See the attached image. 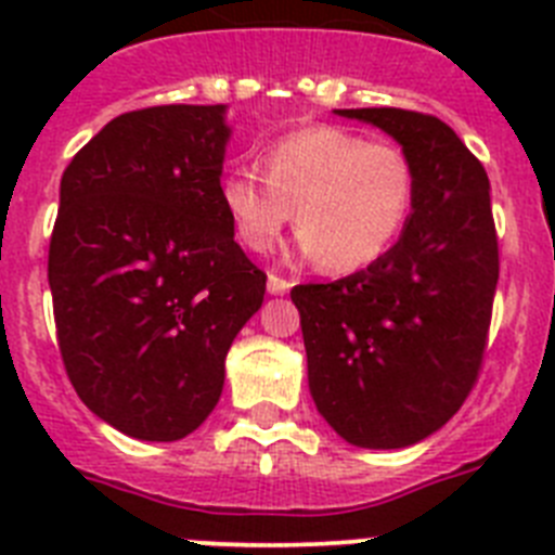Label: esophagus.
Here are the masks:
<instances>
[{
    "mask_svg": "<svg viewBox=\"0 0 555 555\" xmlns=\"http://www.w3.org/2000/svg\"><path fill=\"white\" fill-rule=\"evenodd\" d=\"M288 288H292V283H288L286 278H281V274H269V278H267V292L269 294H286Z\"/></svg>",
    "mask_w": 555,
    "mask_h": 555,
    "instance_id": "1",
    "label": "esophagus"
}]
</instances>
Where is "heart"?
Returning a JSON list of instances; mask_svg holds the SVG:
<instances>
[{
    "mask_svg": "<svg viewBox=\"0 0 555 555\" xmlns=\"http://www.w3.org/2000/svg\"><path fill=\"white\" fill-rule=\"evenodd\" d=\"M258 169L238 166L219 180V203L235 242L272 253L292 222L300 249L325 272L377 261L414 205V166L400 146L366 141L341 127L294 130L263 152Z\"/></svg>",
    "mask_w": 555,
    "mask_h": 555,
    "instance_id": "1",
    "label": "heart"
}]
</instances>
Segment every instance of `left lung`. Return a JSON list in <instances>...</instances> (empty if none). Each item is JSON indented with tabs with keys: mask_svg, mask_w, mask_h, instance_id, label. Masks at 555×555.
Instances as JSON below:
<instances>
[{
	"mask_svg": "<svg viewBox=\"0 0 555 555\" xmlns=\"http://www.w3.org/2000/svg\"><path fill=\"white\" fill-rule=\"evenodd\" d=\"M403 146L414 205L395 247L336 283L294 286L317 411L345 442L397 450L461 409L487 350L498 288L489 178L436 116L347 107Z\"/></svg>",
	"mask_w": 555,
	"mask_h": 555,
	"instance_id": "1",
	"label": "left lung"
}]
</instances>
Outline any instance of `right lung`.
Segmentation results:
<instances>
[{"label":"right lung","instance_id":"obj_1","mask_svg":"<svg viewBox=\"0 0 555 555\" xmlns=\"http://www.w3.org/2000/svg\"><path fill=\"white\" fill-rule=\"evenodd\" d=\"M228 105L121 113L61 180L49 288L68 380L100 420L178 442L208 420L267 274L219 203Z\"/></svg>","mask_w":555,"mask_h":555}]
</instances>
